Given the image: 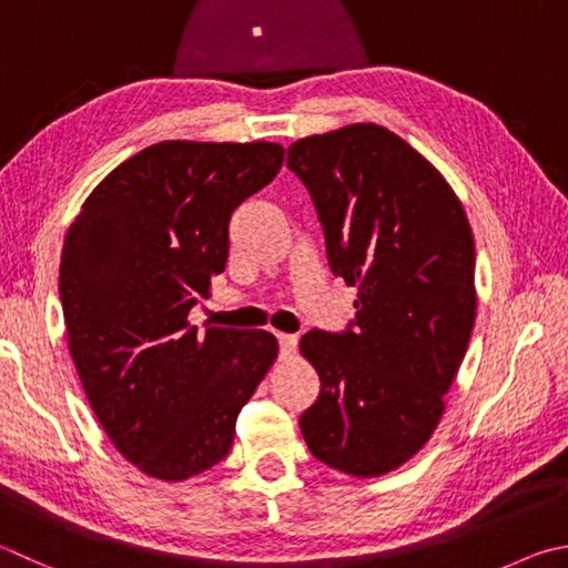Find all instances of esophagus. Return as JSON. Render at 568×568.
<instances>
[{
	"label": "esophagus",
	"mask_w": 568,
	"mask_h": 568,
	"mask_svg": "<svg viewBox=\"0 0 568 568\" xmlns=\"http://www.w3.org/2000/svg\"><path fill=\"white\" fill-rule=\"evenodd\" d=\"M277 345H281V355L283 357H293L295 349H297V335L277 333Z\"/></svg>",
	"instance_id": "34e87169"
}]
</instances>
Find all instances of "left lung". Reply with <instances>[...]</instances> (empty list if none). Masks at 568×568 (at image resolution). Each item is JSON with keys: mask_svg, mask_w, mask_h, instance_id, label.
<instances>
[{"mask_svg": "<svg viewBox=\"0 0 568 568\" xmlns=\"http://www.w3.org/2000/svg\"><path fill=\"white\" fill-rule=\"evenodd\" d=\"M287 166L313 195L329 267L357 287L355 327L301 339L320 375L305 445L349 477H379L445 415L477 315L474 235L447 179L377 123L295 141Z\"/></svg>", "mask_w": 568, "mask_h": 568, "instance_id": "left-lung-1", "label": "left lung"}]
</instances>
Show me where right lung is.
<instances>
[{
  "label": "right lung",
  "mask_w": 568,
  "mask_h": 568,
  "mask_svg": "<svg viewBox=\"0 0 568 568\" xmlns=\"http://www.w3.org/2000/svg\"><path fill=\"white\" fill-rule=\"evenodd\" d=\"M273 141H161L81 205L59 267L69 353L97 419L161 481L211 469L277 357L265 329L199 327L191 307L229 261V221L275 179Z\"/></svg>",
  "instance_id": "1"
}]
</instances>
